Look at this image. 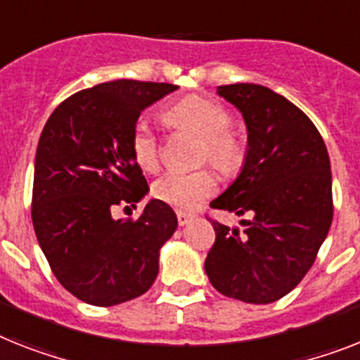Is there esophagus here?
Wrapping results in <instances>:
<instances>
[{
	"instance_id": "esophagus-1",
	"label": "esophagus",
	"mask_w": 360,
	"mask_h": 360,
	"mask_svg": "<svg viewBox=\"0 0 360 360\" xmlns=\"http://www.w3.org/2000/svg\"><path fill=\"white\" fill-rule=\"evenodd\" d=\"M176 219H178V224L180 226H186L189 222L193 221V215L191 213H186V212H176Z\"/></svg>"
}]
</instances>
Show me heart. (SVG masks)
<instances>
[{"mask_svg": "<svg viewBox=\"0 0 360 360\" xmlns=\"http://www.w3.org/2000/svg\"><path fill=\"white\" fill-rule=\"evenodd\" d=\"M165 121L178 130H187L202 139V160L210 162L222 174H236L246 158L245 139L230 130L231 114L228 108L202 95H187L165 110ZM130 153L143 171H156L160 165V141L145 121L134 124L130 134ZM217 191V178L212 171L193 173L169 171L153 184L158 200L180 210H193Z\"/></svg>", "mask_w": 360, "mask_h": 360, "instance_id": "heart-1", "label": "heart"}]
</instances>
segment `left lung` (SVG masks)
Returning <instances> with one entry per match:
<instances>
[{"label": "left lung", "instance_id": "left-lung-1", "mask_svg": "<svg viewBox=\"0 0 360 360\" xmlns=\"http://www.w3.org/2000/svg\"><path fill=\"white\" fill-rule=\"evenodd\" d=\"M248 129L236 182L210 204L250 215L245 230L213 221L206 274L246 304H272L304 280L333 221L331 165L322 136L296 105L259 84L219 86Z\"/></svg>", "mask_w": 360, "mask_h": 360}]
</instances>
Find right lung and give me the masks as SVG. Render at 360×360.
I'll use <instances>...</instances> for the list:
<instances>
[{
    "mask_svg": "<svg viewBox=\"0 0 360 360\" xmlns=\"http://www.w3.org/2000/svg\"><path fill=\"white\" fill-rule=\"evenodd\" d=\"M174 90L167 82H103L62 101L41 130L32 226L56 280L86 304L138 298L158 276L160 248L178 226L173 207L154 198L138 219L115 221L112 212L147 195L130 134L147 106Z\"/></svg>",
    "mask_w": 360,
    "mask_h": 360,
    "instance_id": "obj_1",
    "label": "right lung"
}]
</instances>
